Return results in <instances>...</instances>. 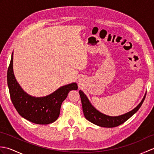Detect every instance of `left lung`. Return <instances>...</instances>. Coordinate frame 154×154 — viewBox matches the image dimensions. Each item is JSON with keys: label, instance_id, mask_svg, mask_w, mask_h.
Instances as JSON below:
<instances>
[{"label": "left lung", "instance_id": "8db88e82", "mask_svg": "<svg viewBox=\"0 0 154 154\" xmlns=\"http://www.w3.org/2000/svg\"><path fill=\"white\" fill-rule=\"evenodd\" d=\"M81 103H82L83 110L84 116L91 122L97 126L105 128H113L120 125L128 120L134 114H135L139 110L140 106L144 100L146 94H145L143 99L138 106L134 108L132 110L127 112L122 115L118 116H110L100 112L94 108L89 102V99L82 91H79Z\"/></svg>", "mask_w": 154, "mask_h": 154}]
</instances>
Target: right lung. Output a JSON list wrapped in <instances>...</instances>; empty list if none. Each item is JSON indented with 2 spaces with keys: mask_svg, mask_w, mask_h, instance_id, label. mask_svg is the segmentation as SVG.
Listing matches in <instances>:
<instances>
[{
  "mask_svg": "<svg viewBox=\"0 0 154 154\" xmlns=\"http://www.w3.org/2000/svg\"><path fill=\"white\" fill-rule=\"evenodd\" d=\"M12 65L13 53L7 71V83L12 104L20 115L35 124L55 122L60 116L61 104L69 92L78 89L77 83L66 85L44 97H32L24 92L16 81Z\"/></svg>",
  "mask_w": 154,
  "mask_h": 154,
  "instance_id": "obj_1",
  "label": "right lung"
}]
</instances>
